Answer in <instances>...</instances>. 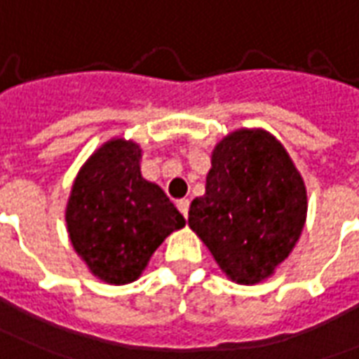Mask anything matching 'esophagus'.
<instances>
[{"instance_id":"obj_1","label":"esophagus","mask_w":359,"mask_h":359,"mask_svg":"<svg viewBox=\"0 0 359 359\" xmlns=\"http://www.w3.org/2000/svg\"><path fill=\"white\" fill-rule=\"evenodd\" d=\"M177 207H179L180 213L184 215V217H188V209H190V201H188L187 198H184V200H179V201H177Z\"/></svg>"}]
</instances>
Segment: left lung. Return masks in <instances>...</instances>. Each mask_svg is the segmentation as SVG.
I'll list each match as a JSON object with an SVG mask.
<instances>
[{
	"mask_svg": "<svg viewBox=\"0 0 359 359\" xmlns=\"http://www.w3.org/2000/svg\"><path fill=\"white\" fill-rule=\"evenodd\" d=\"M306 220V190L285 148L266 131L241 129L217 144L205 196L188 224L238 283H259L291 253Z\"/></svg>",
	"mask_w": 359,
	"mask_h": 359,
	"instance_id": "left-lung-1",
	"label": "left lung"
}]
</instances>
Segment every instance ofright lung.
I'll list each match as a JSON object with an SVG mask.
<instances>
[{"instance_id":"add662e5","label":"right lung","mask_w":359,"mask_h":359,"mask_svg":"<svg viewBox=\"0 0 359 359\" xmlns=\"http://www.w3.org/2000/svg\"><path fill=\"white\" fill-rule=\"evenodd\" d=\"M139 161V144L106 142L79 171L66 207L74 249L114 285L137 280L161 241L187 224L165 192L142 179Z\"/></svg>"}]
</instances>
